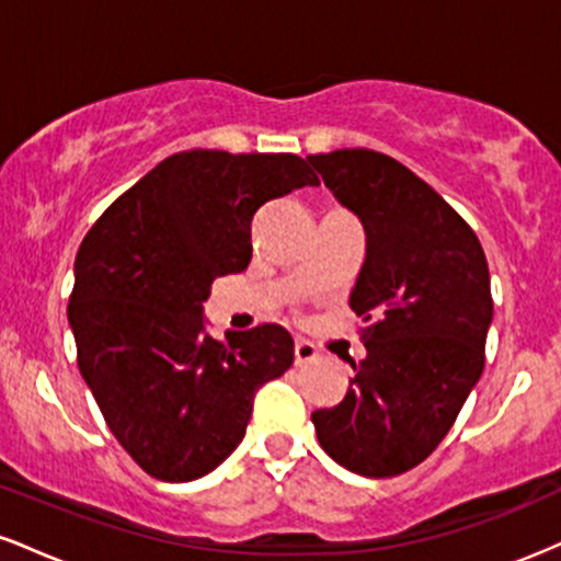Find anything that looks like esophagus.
<instances>
[{"label": "esophagus", "instance_id": "esophagus-1", "mask_svg": "<svg viewBox=\"0 0 561 561\" xmlns=\"http://www.w3.org/2000/svg\"><path fill=\"white\" fill-rule=\"evenodd\" d=\"M319 358V351L317 345L308 343V340H298L295 343V366H306V364H313Z\"/></svg>", "mask_w": 561, "mask_h": 561}]
</instances>
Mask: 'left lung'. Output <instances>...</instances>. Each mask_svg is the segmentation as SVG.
Returning a JSON list of instances; mask_svg holds the SVG:
<instances>
[{"label": "left lung", "instance_id": "1", "mask_svg": "<svg viewBox=\"0 0 561 561\" xmlns=\"http://www.w3.org/2000/svg\"><path fill=\"white\" fill-rule=\"evenodd\" d=\"M308 163L362 221L366 259L351 308L375 321L345 398L311 422L340 467L396 478L433 454L482 375L488 261L465 218L390 156L356 147Z\"/></svg>", "mask_w": 561, "mask_h": 561}]
</instances>
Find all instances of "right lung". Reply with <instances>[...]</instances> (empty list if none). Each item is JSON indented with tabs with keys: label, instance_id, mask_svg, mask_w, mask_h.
Returning <instances> with one entry per match:
<instances>
[{
	"label": "right lung",
	"instance_id": "right-lung-1",
	"mask_svg": "<svg viewBox=\"0 0 561 561\" xmlns=\"http://www.w3.org/2000/svg\"><path fill=\"white\" fill-rule=\"evenodd\" d=\"M317 184L289 152H176L83 237L68 302L81 377L152 478L214 472L242 443L255 390L293 366L287 330L261 324L216 340L203 302L216 276L248 268L255 210Z\"/></svg>",
	"mask_w": 561,
	"mask_h": 561
}]
</instances>
